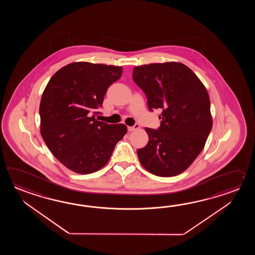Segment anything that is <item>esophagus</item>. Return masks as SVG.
Returning <instances> with one entry per match:
<instances>
[{
    "label": "esophagus",
    "instance_id": "1",
    "mask_svg": "<svg viewBox=\"0 0 255 255\" xmlns=\"http://www.w3.org/2000/svg\"><path fill=\"white\" fill-rule=\"evenodd\" d=\"M139 128V125L138 124H135L134 126H132V127H128V131H134L135 129H138Z\"/></svg>",
    "mask_w": 255,
    "mask_h": 255
}]
</instances>
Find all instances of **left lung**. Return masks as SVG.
I'll use <instances>...</instances> for the list:
<instances>
[{"mask_svg": "<svg viewBox=\"0 0 255 255\" xmlns=\"http://www.w3.org/2000/svg\"><path fill=\"white\" fill-rule=\"evenodd\" d=\"M149 111L161 109L157 129L146 128V146L137 149L142 166L159 177L183 172L195 160L212 128L206 88L188 66L176 63L135 66L132 75Z\"/></svg>", "mask_w": 255, "mask_h": 255, "instance_id": "1", "label": "left lung"}]
</instances>
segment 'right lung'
Instances as JSON below:
<instances>
[{"label": "right lung", "instance_id": "add662e5", "mask_svg": "<svg viewBox=\"0 0 255 255\" xmlns=\"http://www.w3.org/2000/svg\"><path fill=\"white\" fill-rule=\"evenodd\" d=\"M122 67L77 62L49 80L41 98V135L50 151L74 172L93 173L109 162L128 128L96 119L104 97Z\"/></svg>", "mask_w": 255, "mask_h": 255}]
</instances>
